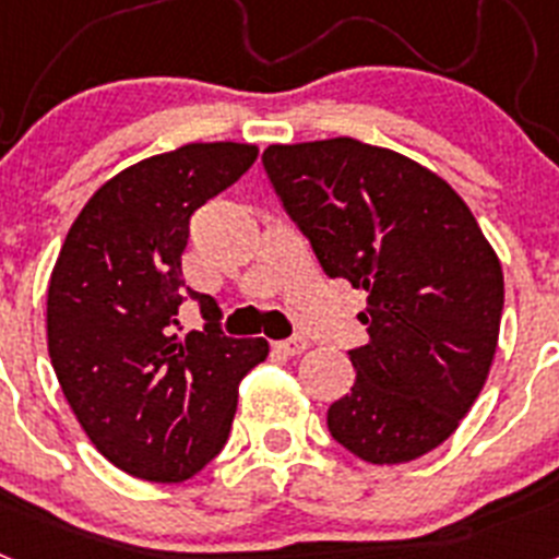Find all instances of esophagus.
<instances>
[{"label":"esophagus","instance_id":"obj_1","mask_svg":"<svg viewBox=\"0 0 559 559\" xmlns=\"http://www.w3.org/2000/svg\"><path fill=\"white\" fill-rule=\"evenodd\" d=\"M308 347H310V341L302 338V335H296V338L276 341V349H280L283 355H302Z\"/></svg>","mask_w":559,"mask_h":559}]
</instances>
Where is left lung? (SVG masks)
Returning a JSON list of instances; mask_svg holds the SVG:
<instances>
[{
    "mask_svg": "<svg viewBox=\"0 0 559 559\" xmlns=\"http://www.w3.org/2000/svg\"><path fill=\"white\" fill-rule=\"evenodd\" d=\"M263 167L324 274L367 294L369 344L328 428L364 462L433 451L490 374L503 271L462 195L437 173L353 136L269 145Z\"/></svg>",
    "mask_w": 559,
    "mask_h": 559,
    "instance_id": "left-lung-1",
    "label": "left lung"
}]
</instances>
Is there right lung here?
<instances>
[{
  "label": "right lung",
  "instance_id": "1",
  "mask_svg": "<svg viewBox=\"0 0 559 559\" xmlns=\"http://www.w3.org/2000/svg\"><path fill=\"white\" fill-rule=\"evenodd\" d=\"M257 159L249 142H190L120 170L86 201L47 288V349L92 445L128 476L176 484L226 445L240 380L265 338H226L210 324L173 333L185 299L190 215Z\"/></svg>",
  "mask_w": 559,
  "mask_h": 559
}]
</instances>
